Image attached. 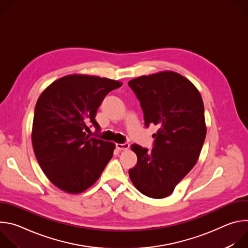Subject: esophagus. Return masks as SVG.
<instances>
[{
	"label": "esophagus",
	"mask_w": 248,
	"mask_h": 248,
	"mask_svg": "<svg viewBox=\"0 0 248 248\" xmlns=\"http://www.w3.org/2000/svg\"><path fill=\"white\" fill-rule=\"evenodd\" d=\"M116 148L118 150H127L129 148V144L128 143H123V144L117 143L116 144Z\"/></svg>",
	"instance_id": "esophagus-1"
}]
</instances>
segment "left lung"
I'll return each instance as SVG.
<instances>
[{
    "instance_id": "8db88e82",
    "label": "left lung",
    "mask_w": 248,
    "mask_h": 248,
    "mask_svg": "<svg viewBox=\"0 0 248 248\" xmlns=\"http://www.w3.org/2000/svg\"><path fill=\"white\" fill-rule=\"evenodd\" d=\"M140 102L144 124L158 125L151 151L132 144L134 186L151 198L169 196L196 164L206 137L204 105L197 88L174 72L142 76L128 82Z\"/></svg>"
}]
</instances>
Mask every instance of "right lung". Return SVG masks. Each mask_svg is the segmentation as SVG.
Segmentation results:
<instances>
[{"label": "right lung", "instance_id": "1", "mask_svg": "<svg viewBox=\"0 0 248 248\" xmlns=\"http://www.w3.org/2000/svg\"><path fill=\"white\" fill-rule=\"evenodd\" d=\"M122 83L99 77L69 75L49 85L35 106L32 146L50 180L67 193H80L100 178L113 157L115 144L86 134L96 131L98 108Z\"/></svg>", "mask_w": 248, "mask_h": 248}]
</instances>
